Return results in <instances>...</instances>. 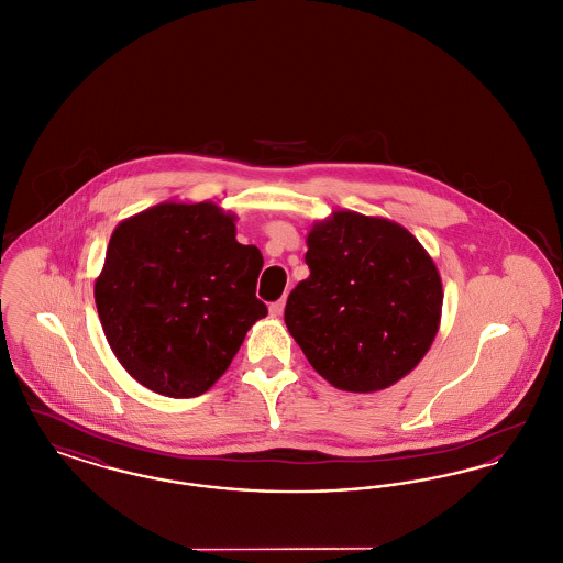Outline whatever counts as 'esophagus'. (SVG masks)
I'll use <instances>...</instances> for the list:
<instances>
[{
    "label": "esophagus",
    "mask_w": 563,
    "mask_h": 563,
    "mask_svg": "<svg viewBox=\"0 0 563 563\" xmlns=\"http://www.w3.org/2000/svg\"><path fill=\"white\" fill-rule=\"evenodd\" d=\"M283 310H285V299H278V301L269 303V314H272V317H280Z\"/></svg>",
    "instance_id": "obj_1"
}]
</instances>
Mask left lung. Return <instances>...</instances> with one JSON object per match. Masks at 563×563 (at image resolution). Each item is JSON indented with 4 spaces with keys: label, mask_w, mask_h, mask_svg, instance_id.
I'll list each match as a JSON object with an SVG mask.
<instances>
[{
    "label": "left lung",
    "mask_w": 563,
    "mask_h": 563,
    "mask_svg": "<svg viewBox=\"0 0 563 563\" xmlns=\"http://www.w3.org/2000/svg\"><path fill=\"white\" fill-rule=\"evenodd\" d=\"M306 242L310 276L287 299L289 333L335 388L393 386L439 331L443 287L434 262L399 223L354 211L314 223Z\"/></svg>",
    "instance_id": "obj_1"
}]
</instances>
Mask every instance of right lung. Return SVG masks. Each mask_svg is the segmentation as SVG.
<instances>
[{"instance_id": "obj_1", "label": "right lung", "mask_w": 563, "mask_h": 563, "mask_svg": "<svg viewBox=\"0 0 563 563\" xmlns=\"http://www.w3.org/2000/svg\"><path fill=\"white\" fill-rule=\"evenodd\" d=\"M234 221L213 202H162L109 239L99 319L122 367L158 395L207 393L268 314L255 297L264 257L236 241Z\"/></svg>"}]
</instances>
